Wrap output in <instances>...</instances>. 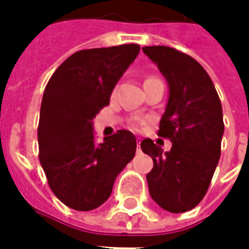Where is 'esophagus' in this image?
I'll list each match as a JSON object with an SVG mask.
<instances>
[{
  "label": "esophagus",
  "mask_w": 249,
  "mask_h": 249,
  "mask_svg": "<svg viewBox=\"0 0 249 249\" xmlns=\"http://www.w3.org/2000/svg\"><path fill=\"white\" fill-rule=\"evenodd\" d=\"M140 142H141V140H140V139H139V140H137V152H140V151H141Z\"/></svg>",
  "instance_id": "34e87169"
}]
</instances>
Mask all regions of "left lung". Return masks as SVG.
<instances>
[{
    "mask_svg": "<svg viewBox=\"0 0 249 249\" xmlns=\"http://www.w3.org/2000/svg\"><path fill=\"white\" fill-rule=\"evenodd\" d=\"M142 52L165 77L169 89L157 135L172 141L164 152L151 139L141 149L153 160L146 175L149 195L172 213L191 211L208 191L221 153L223 108L208 73L195 58L169 46Z\"/></svg>",
    "mask_w": 249,
    "mask_h": 249,
    "instance_id": "left-lung-1",
    "label": "left lung"
}]
</instances>
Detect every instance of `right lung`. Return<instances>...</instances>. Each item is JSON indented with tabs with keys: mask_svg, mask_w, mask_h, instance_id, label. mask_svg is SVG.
<instances>
[{
	"mask_svg": "<svg viewBox=\"0 0 249 249\" xmlns=\"http://www.w3.org/2000/svg\"><path fill=\"white\" fill-rule=\"evenodd\" d=\"M139 52L137 44L76 52L46 85L38 156L49 187L69 208L92 211L105 203L117 175L135 157L136 137L129 130L96 144L93 119Z\"/></svg>",
	"mask_w": 249,
	"mask_h": 249,
	"instance_id": "1",
	"label": "right lung"
}]
</instances>
